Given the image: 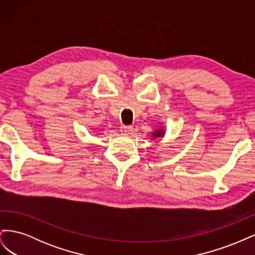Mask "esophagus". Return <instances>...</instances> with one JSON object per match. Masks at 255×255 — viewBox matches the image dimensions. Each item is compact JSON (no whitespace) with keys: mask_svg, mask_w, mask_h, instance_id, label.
<instances>
[{"mask_svg":"<svg viewBox=\"0 0 255 255\" xmlns=\"http://www.w3.org/2000/svg\"><path fill=\"white\" fill-rule=\"evenodd\" d=\"M133 130V127L130 126H121L120 127V132L125 133V134H128Z\"/></svg>","mask_w":255,"mask_h":255,"instance_id":"obj_1","label":"esophagus"}]
</instances>
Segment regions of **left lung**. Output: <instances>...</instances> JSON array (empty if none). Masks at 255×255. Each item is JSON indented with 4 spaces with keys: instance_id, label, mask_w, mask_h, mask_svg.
<instances>
[{
    "instance_id": "1",
    "label": "left lung",
    "mask_w": 255,
    "mask_h": 255,
    "mask_svg": "<svg viewBox=\"0 0 255 255\" xmlns=\"http://www.w3.org/2000/svg\"><path fill=\"white\" fill-rule=\"evenodd\" d=\"M165 135V129L160 128V129H156L154 130V132H152V138H154V139H156V138H160V137H164Z\"/></svg>"
}]
</instances>
